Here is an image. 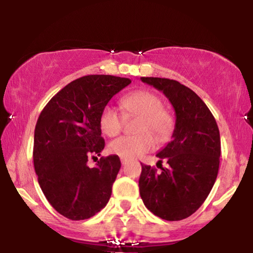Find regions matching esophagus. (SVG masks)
<instances>
[{
	"label": "esophagus",
	"mask_w": 253,
	"mask_h": 253,
	"mask_svg": "<svg viewBox=\"0 0 253 253\" xmlns=\"http://www.w3.org/2000/svg\"><path fill=\"white\" fill-rule=\"evenodd\" d=\"M121 162H122V165L124 166V165H126V159H121Z\"/></svg>",
	"instance_id": "obj_1"
}]
</instances>
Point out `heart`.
I'll list each match as a JSON object with an SVG mask.
<instances>
[{
  "label": "heart",
  "instance_id": "1",
  "mask_svg": "<svg viewBox=\"0 0 253 253\" xmlns=\"http://www.w3.org/2000/svg\"><path fill=\"white\" fill-rule=\"evenodd\" d=\"M124 115L138 116L137 136H124L109 144V151L121 159L132 160L153 151L158 140L165 141L174 131L175 121L171 113L164 108L162 99L147 89H139L124 96L121 101ZM100 129L108 137H115L123 129L124 117L116 107L107 105L99 117ZM153 133L155 135L151 134Z\"/></svg>",
  "mask_w": 253,
  "mask_h": 253
}]
</instances>
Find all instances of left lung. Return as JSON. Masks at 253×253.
Segmentation results:
<instances>
[{"instance_id":"obj_1","label":"left lung","mask_w":253,"mask_h":253,"mask_svg":"<svg viewBox=\"0 0 253 253\" xmlns=\"http://www.w3.org/2000/svg\"><path fill=\"white\" fill-rule=\"evenodd\" d=\"M169 99L176 122L172 140L157 154L161 172L141 164L139 191L154 215L178 221L196 212L215 183L221 141L216 121L205 102L192 89L167 78L141 77ZM162 158L169 167H162ZM157 165V166H158Z\"/></svg>"}]
</instances>
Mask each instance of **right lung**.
Listing matches in <instances>:
<instances>
[{
    "label": "right lung",
    "instance_id": "right-lung-1",
    "mask_svg": "<svg viewBox=\"0 0 253 253\" xmlns=\"http://www.w3.org/2000/svg\"><path fill=\"white\" fill-rule=\"evenodd\" d=\"M130 83L109 75L84 76L56 93L38 119L33 147L38 182L50 205L68 219H88L108 203L120 158L102 157L94 168L87 161L105 147L100 113Z\"/></svg>",
    "mask_w": 253,
    "mask_h": 253
}]
</instances>
